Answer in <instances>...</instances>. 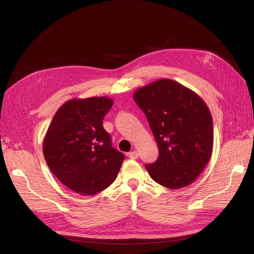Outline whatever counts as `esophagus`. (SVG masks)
<instances>
[{"label": "esophagus", "mask_w": 254, "mask_h": 254, "mask_svg": "<svg viewBox=\"0 0 254 254\" xmlns=\"http://www.w3.org/2000/svg\"><path fill=\"white\" fill-rule=\"evenodd\" d=\"M128 157H129L130 159H136L137 157H139V152H137L136 150L130 151V152L128 153Z\"/></svg>", "instance_id": "obj_1"}]
</instances>
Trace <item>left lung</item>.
<instances>
[{"instance_id": "obj_1", "label": "left lung", "mask_w": 254, "mask_h": 254, "mask_svg": "<svg viewBox=\"0 0 254 254\" xmlns=\"http://www.w3.org/2000/svg\"><path fill=\"white\" fill-rule=\"evenodd\" d=\"M157 141L159 157L145 167L161 186H190L204 170L213 151V120L203 99L193 90L163 78L134 91Z\"/></svg>"}]
</instances>
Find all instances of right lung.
Segmentation results:
<instances>
[{
  "mask_svg": "<svg viewBox=\"0 0 254 254\" xmlns=\"http://www.w3.org/2000/svg\"><path fill=\"white\" fill-rule=\"evenodd\" d=\"M112 105L107 96L72 98L57 110L45 133L47 164L75 193L95 195L117 179L125 157L112 147L103 127Z\"/></svg>",
  "mask_w": 254,
  "mask_h": 254,
  "instance_id": "1",
  "label": "right lung"
}]
</instances>
